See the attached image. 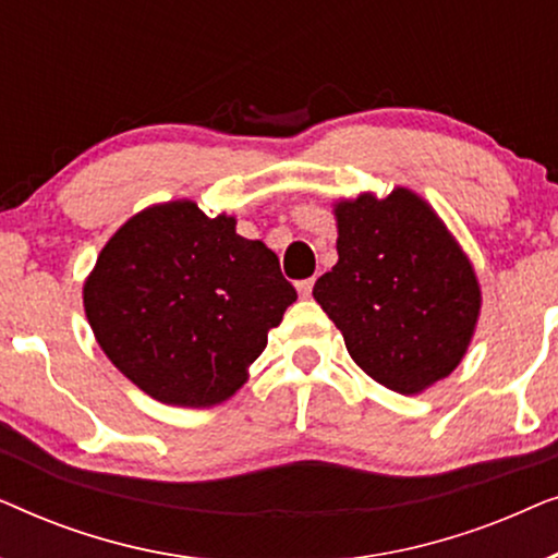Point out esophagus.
I'll return each mask as SVG.
<instances>
[{"label": "esophagus", "mask_w": 558, "mask_h": 558, "mask_svg": "<svg viewBox=\"0 0 558 558\" xmlns=\"http://www.w3.org/2000/svg\"><path fill=\"white\" fill-rule=\"evenodd\" d=\"M312 287H315V279L296 281V292H300V296H310L312 294Z\"/></svg>", "instance_id": "1"}]
</instances>
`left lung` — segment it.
I'll return each instance as SVG.
<instances>
[{
	"mask_svg": "<svg viewBox=\"0 0 558 558\" xmlns=\"http://www.w3.org/2000/svg\"><path fill=\"white\" fill-rule=\"evenodd\" d=\"M338 264L315 300L353 361L396 393L447 378L475 335L480 284L432 205L407 187L335 205Z\"/></svg>",
	"mask_w": 558,
	"mask_h": 558,
	"instance_id": "obj_1",
	"label": "left lung"
}]
</instances>
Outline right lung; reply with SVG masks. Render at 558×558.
I'll list each match as a JSON object with an SVG mask.
<instances>
[{
    "instance_id": "add662e5",
    "label": "right lung",
    "mask_w": 558,
    "mask_h": 558,
    "mask_svg": "<svg viewBox=\"0 0 558 558\" xmlns=\"http://www.w3.org/2000/svg\"><path fill=\"white\" fill-rule=\"evenodd\" d=\"M294 300L271 248L193 201L129 218L83 284L109 361L151 399L190 409L216 407L246 384Z\"/></svg>"
}]
</instances>
